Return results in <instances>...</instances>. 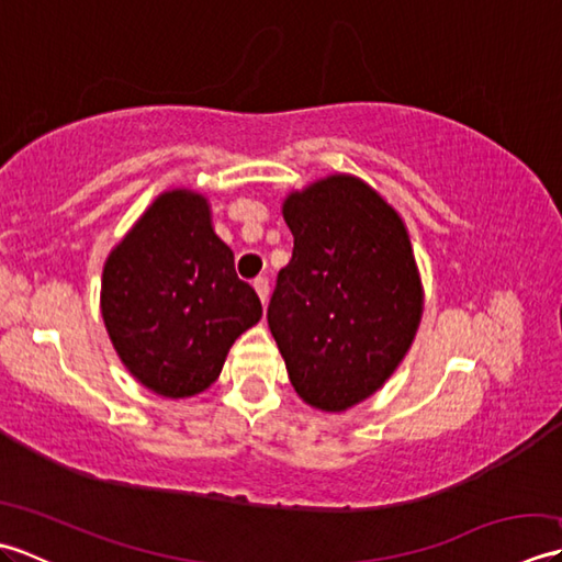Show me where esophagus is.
<instances>
[{"mask_svg":"<svg viewBox=\"0 0 562 562\" xmlns=\"http://www.w3.org/2000/svg\"><path fill=\"white\" fill-rule=\"evenodd\" d=\"M254 290L258 292L260 302L266 304V302H268V292H270V282H268L266 278H256V280H254Z\"/></svg>","mask_w":562,"mask_h":562,"instance_id":"obj_1","label":"esophagus"}]
</instances>
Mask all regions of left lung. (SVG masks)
Returning <instances> with one entry per match:
<instances>
[{
	"label": "left lung",
	"mask_w": 562,
	"mask_h": 562,
	"mask_svg": "<svg viewBox=\"0 0 562 562\" xmlns=\"http://www.w3.org/2000/svg\"><path fill=\"white\" fill-rule=\"evenodd\" d=\"M294 236L268 326L294 391L342 413L376 393L411 350L423 282L401 214L362 178L326 176L282 202Z\"/></svg>",
	"instance_id": "1"
}]
</instances>
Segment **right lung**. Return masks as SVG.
Masks as SVG:
<instances>
[{
	"instance_id": "right-lung-1",
	"label": "right lung",
	"mask_w": 562,
	"mask_h": 562,
	"mask_svg": "<svg viewBox=\"0 0 562 562\" xmlns=\"http://www.w3.org/2000/svg\"><path fill=\"white\" fill-rule=\"evenodd\" d=\"M101 316L142 386L188 398L217 381L226 352L262 306L212 229L205 195L166 190L103 266Z\"/></svg>"
}]
</instances>
